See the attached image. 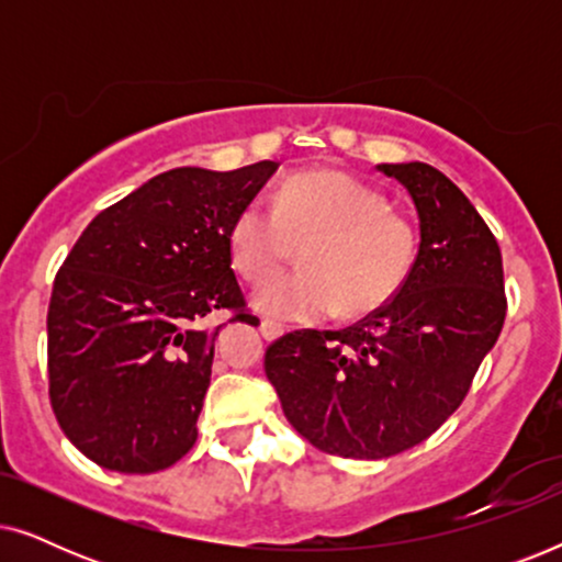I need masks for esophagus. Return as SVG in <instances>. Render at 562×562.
<instances>
[{
    "label": "esophagus",
    "instance_id": "1",
    "mask_svg": "<svg viewBox=\"0 0 562 562\" xmlns=\"http://www.w3.org/2000/svg\"><path fill=\"white\" fill-rule=\"evenodd\" d=\"M260 335H263L268 342H273V340H279V337L283 335V327L276 325V322L263 319V322H260Z\"/></svg>",
    "mask_w": 562,
    "mask_h": 562
}]
</instances>
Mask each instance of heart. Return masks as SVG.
I'll use <instances>...</instances> for the list:
<instances>
[{
    "label": "heart",
    "instance_id": "b5f03b06",
    "mask_svg": "<svg viewBox=\"0 0 562 562\" xmlns=\"http://www.w3.org/2000/svg\"><path fill=\"white\" fill-rule=\"evenodd\" d=\"M229 256L245 281H267L305 245L299 274L256 291L273 319H360L394 299L417 266L419 233L383 191L333 168L291 173L273 206L252 199L229 225Z\"/></svg>",
    "mask_w": 562,
    "mask_h": 562
}]
</instances>
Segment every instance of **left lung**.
Returning a JSON list of instances; mask_svg holds the SVG:
<instances>
[{"mask_svg": "<svg viewBox=\"0 0 562 562\" xmlns=\"http://www.w3.org/2000/svg\"><path fill=\"white\" fill-rule=\"evenodd\" d=\"M419 214L404 289L345 329H296L268 345L266 375L314 448L379 460L414 448L463 404L506 317L502 250L468 196L437 168L381 164Z\"/></svg>", "mask_w": 562, "mask_h": 562, "instance_id": "obj_1", "label": "left lung"}]
</instances>
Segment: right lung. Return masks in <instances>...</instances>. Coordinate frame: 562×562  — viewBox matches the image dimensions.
Listing matches in <instances>:
<instances>
[{
	"instance_id": "obj_1",
	"label": "right lung",
	"mask_w": 562,
	"mask_h": 562,
	"mask_svg": "<svg viewBox=\"0 0 562 562\" xmlns=\"http://www.w3.org/2000/svg\"><path fill=\"white\" fill-rule=\"evenodd\" d=\"M276 168L160 173L99 212L66 256L48 306V394L97 465L156 473L194 448L222 327L202 319H256L227 235Z\"/></svg>"
}]
</instances>
